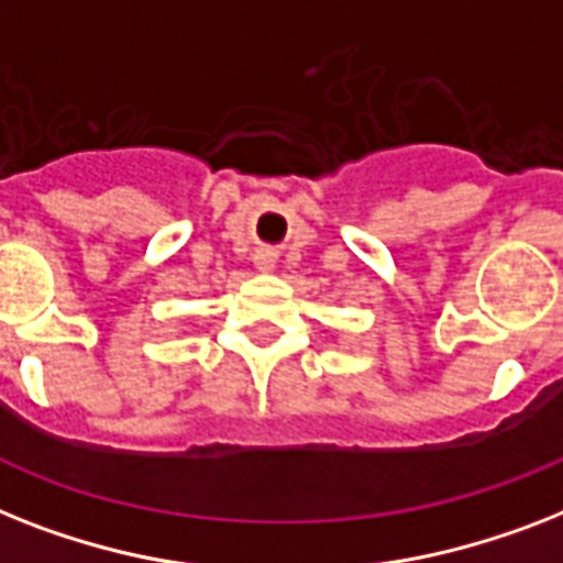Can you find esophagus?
<instances>
[{"label":"esophagus","mask_w":563,"mask_h":563,"mask_svg":"<svg viewBox=\"0 0 563 563\" xmlns=\"http://www.w3.org/2000/svg\"><path fill=\"white\" fill-rule=\"evenodd\" d=\"M254 266H257L260 272H274V266H277V254L268 249H260L257 254H254Z\"/></svg>","instance_id":"obj_1"}]
</instances>
